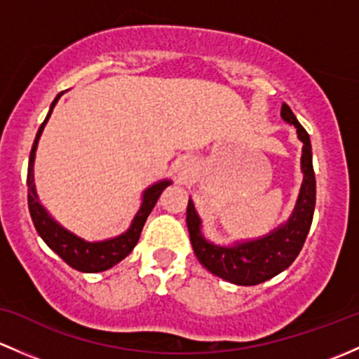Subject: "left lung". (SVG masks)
<instances>
[{"label":"left lung","instance_id":"left-lung-1","mask_svg":"<svg viewBox=\"0 0 359 359\" xmlns=\"http://www.w3.org/2000/svg\"><path fill=\"white\" fill-rule=\"evenodd\" d=\"M282 117L297 128L302 147L301 168L304 172L301 194L290 219L273 233L252 242L236 243L233 247H219L207 242L201 233V217L194 202L188 201L187 224L190 242L197 259L212 275L235 285H257L287 269L301 252L313 223L316 204V178L313 169V152L309 135L287 103L282 105Z\"/></svg>","mask_w":359,"mask_h":359}]
</instances>
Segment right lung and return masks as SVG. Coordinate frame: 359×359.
Wrapping results in <instances>:
<instances>
[{
    "label": "right lung",
    "mask_w": 359,
    "mask_h": 359,
    "mask_svg": "<svg viewBox=\"0 0 359 359\" xmlns=\"http://www.w3.org/2000/svg\"><path fill=\"white\" fill-rule=\"evenodd\" d=\"M62 97V93L57 95V98L53 100L50 107V112H48L44 123L39 126L38 135H36L34 143H32L31 155H29V169H27V204H29V212H31L32 223H34L36 230L41 238L46 242V245L50 247L53 252H57L70 268L77 269V271L83 273H98L105 271V269L112 268L117 262H121L135 249V245L138 243L140 235H142L143 224H145L147 217L152 212L154 205L157 204L158 197L162 195V191L171 184V181H161V183H155L154 187L147 188L145 194H143V202L140 207L138 214L133 219L131 228L123 235L116 236V238L105 240V242H84L79 236L72 235L70 231L62 228L60 224L55 223L48 212L44 210V207L39 204L38 195H36V187H34V157H36V149H38L39 136H41L44 124L50 119L51 112H53V107L57 105L58 98Z\"/></svg>",
    "instance_id": "add662e5"
}]
</instances>
